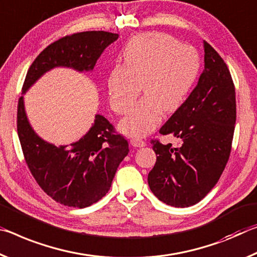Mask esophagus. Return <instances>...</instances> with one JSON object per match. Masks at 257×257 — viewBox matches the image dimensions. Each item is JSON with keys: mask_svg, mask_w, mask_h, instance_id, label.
<instances>
[{"mask_svg": "<svg viewBox=\"0 0 257 257\" xmlns=\"http://www.w3.org/2000/svg\"><path fill=\"white\" fill-rule=\"evenodd\" d=\"M130 144H131L133 147H136V148H142V147L146 146V142L144 140H140V139H136L133 138L130 140Z\"/></svg>", "mask_w": 257, "mask_h": 257, "instance_id": "34e87169", "label": "esophagus"}]
</instances>
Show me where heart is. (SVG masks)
Wrapping results in <instances>:
<instances>
[{
    "mask_svg": "<svg viewBox=\"0 0 257 257\" xmlns=\"http://www.w3.org/2000/svg\"><path fill=\"white\" fill-rule=\"evenodd\" d=\"M123 58L124 65L113 66L109 73V102L116 112H127L142 84L145 98L119 127L130 137H145L161 123L164 110H178L186 100L199 74V54L166 34L145 33L128 42Z\"/></svg>",
    "mask_w": 257,
    "mask_h": 257,
    "instance_id": "obj_1",
    "label": "heart"
}]
</instances>
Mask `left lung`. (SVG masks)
<instances>
[{"label":"left lung","instance_id":"1","mask_svg":"<svg viewBox=\"0 0 257 257\" xmlns=\"http://www.w3.org/2000/svg\"><path fill=\"white\" fill-rule=\"evenodd\" d=\"M205 69L195 89L159 130L180 147L151 140L157 161L150 190L174 207L198 203L217 183L229 161L235 124V91L228 66L204 41Z\"/></svg>","mask_w":257,"mask_h":257}]
</instances>
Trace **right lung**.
<instances>
[{"instance_id":"obj_1","label":"right lung","mask_w":257,"mask_h":257,"mask_svg":"<svg viewBox=\"0 0 257 257\" xmlns=\"http://www.w3.org/2000/svg\"><path fill=\"white\" fill-rule=\"evenodd\" d=\"M118 34L103 31L76 33L61 37L42 51L27 71L23 94L37 79L56 67L77 71L93 70L96 60ZM17 131L25 161L46 195L69 207L84 208L109 191L120 162L128 154V142L101 115L85 136L69 146L44 141L29 124L24 96L18 101Z\"/></svg>"}]
</instances>
